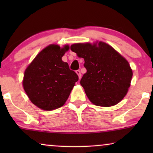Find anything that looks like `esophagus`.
<instances>
[{"mask_svg": "<svg viewBox=\"0 0 153 153\" xmlns=\"http://www.w3.org/2000/svg\"><path fill=\"white\" fill-rule=\"evenodd\" d=\"M76 74L78 75V76H79V80H80L81 79V72L79 70H76Z\"/></svg>", "mask_w": 153, "mask_h": 153, "instance_id": "obj_1", "label": "esophagus"}]
</instances>
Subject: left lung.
Wrapping results in <instances>:
<instances>
[{"label": "left lung", "instance_id": "8db88e82", "mask_svg": "<svg viewBox=\"0 0 153 153\" xmlns=\"http://www.w3.org/2000/svg\"><path fill=\"white\" fill-rule=\"evenodd\" d=\"M70 49L84 59L87 72L80 83L90 101L104 107L119 103L131 85L133 72L128 61L102 41L73 44Z\"/></svg>", "mask_w": 153, "mask_h": 153}]
</instances>
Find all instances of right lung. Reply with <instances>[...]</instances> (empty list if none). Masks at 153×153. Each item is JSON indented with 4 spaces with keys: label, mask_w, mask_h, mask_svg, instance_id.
Segmentation results:
<instances>
[{
    "label": "right lung",
    "mask_w": 153,
    "mask_h": 153,
    "mask_svg": "<svg viewBox=\"0 0 153 153\" xmlns=\"http://www.w3.org/2000/svg\"><path fill=\"white\" fill-rule=\"evenodd\" d=\"M69 49L68 45L47 46L25 70L23 88L30 102L41 109L52 111L63 106L79 80L62 60Z\"/></svg>",
    "instance_id": "add662e5"
}]
</instances>
